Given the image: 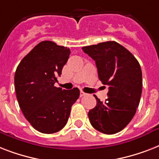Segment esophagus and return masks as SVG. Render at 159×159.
<instances>
[{
	"instance_id": "34e87169",
	"label": "esophagus",
	"mask_w": 159,
	"mask_h": 159,
	"mask_svg": "<svg viewBox=\"0 0 159 159\" xmlns=\"http://www.w3.org/2000/svg\"><path fill=\"white\" fill-rule=\"evenodd\" d=\"M86 93H85V92H80V97H84V96H86Z\"/></svg>"
}]
</instances>
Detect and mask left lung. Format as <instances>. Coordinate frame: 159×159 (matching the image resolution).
Returning a JSON list of instances; mask_svg holds the SVG:
<instances>
[{
    "label": "left lung",
    "instance_id": "1",
    "mask_svg": "<svg viewBox=\"0 0 159 159\" xmlns=\"http://www.w3.org/2000/svg\"><path fill=\"white\" fill-rule=\"evenodd\" d=\"M94 60L98 77L109 87L108 97L88 112L90 122L97 130L106 134L121 131L133 119L140 102L142 71L138 60L116 41L82 47Z\"/></svg>",
    "mask_w": 159,
    "mask_h": 159
}]
</instances>
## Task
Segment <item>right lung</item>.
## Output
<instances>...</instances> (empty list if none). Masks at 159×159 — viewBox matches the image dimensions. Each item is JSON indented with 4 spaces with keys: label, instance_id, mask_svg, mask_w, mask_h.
<instances>
[{
    "label": "right lung",
    "instance_id": "1",
    "mask_svg": "<svg viewBox=\"0 0 159 159\" xmlns=\"http://www.w3.org/2000/svg\"><path fill=\"white\" fill-rule=\"evenodd\" d=\"M67 47L42 41L21 60L15 73V88L19 106L30 125L43 134L61 130L67 124L71 107L80 91L56 87V76L70 55Z\"/></svg>",
    "mask_w": 159,
    "mask_h": 159
}]
</instances>
